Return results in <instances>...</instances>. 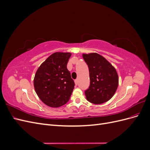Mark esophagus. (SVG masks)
<instances>
[{
	"label": "esophagus",
	"mask_w": 150,
	"mask_h": 150,
	"mask_svg": "<svg viewBox=\"0 0 150 150\" xmlns=\"http://www.w3.org/2000/svg\"><path fill=\"white\" fill-rule=\"evenodd\" d=\"M74 83H75V84H76V85H78V79H76V80L74 81Z\"/></svg>",
	"instance_id": "1"
}]
</instances>
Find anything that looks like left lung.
Wrapping results in <instances>:
<instances>
[{
  "instance_id": "8db88e82",
  "label": "left lung",
  "mask_w": 150,
  "mask_h": 150,
  "mask_svg": "<svg viewBox=\"0 0 150 150\" xmlns=\"http://www.w3.org/2000/svg\"><path fill=\"white\" fill-rule=\"evenodd\" d=\"M89 71L90 86L85 91L87 100L95 104L106 103L114 96L119 84L115 67L100 54H83Z\"/></svg>"
}]
</instances>
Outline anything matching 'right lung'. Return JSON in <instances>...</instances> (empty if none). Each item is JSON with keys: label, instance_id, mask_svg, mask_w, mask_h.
Wrapping results in <instances>:
<instances>
[{"label": "right lung", "instance_id": "1", "mask_svg": "<svg viewBox=\"0 0 150 150\" xmlns=\"http://www.w3.org/2000/svg\"><path fill=\"white\" fill-rule=\"evenodd\" d=\"M71 52L52 54L39 67L34 78L36 94L45 104L59 108L65 104L74 88V83L67 69Z\"/></svg>", "mask_w": 150, "mask_h": 150}]
</instances>
